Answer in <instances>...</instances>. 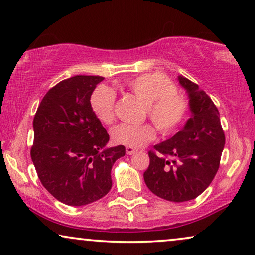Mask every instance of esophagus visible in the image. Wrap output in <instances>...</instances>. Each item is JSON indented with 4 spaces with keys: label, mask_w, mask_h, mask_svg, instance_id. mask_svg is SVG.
Instances as JSON below:
<instances>
[{
    "label": "esophagus",
    "mask_w": 255,
    "mask_h": 255,
    "mask_svg": "<svg viewBox=\"0 0 255 255\" xmlns=\"http://www.w3.org/2000/svg\"><path fill=\"white\" fill-rule=\"evenodd\" d=\"M136 151H137V150L134 149V148H131V146H127V148H126V153H127V155H129V156L134 155Z\"/></svg>",
    "instance_id": "34e87169"
}]
</instances>
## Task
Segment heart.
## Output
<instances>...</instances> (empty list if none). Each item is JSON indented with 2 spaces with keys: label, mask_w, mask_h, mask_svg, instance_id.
Instances as JSON below:
<instances>
[{
  "label": "heart",
  "mask_w": 255,
  "mask_h": 255,
  "mask_svg": "<svg viewBox=\"0 0 255 255\" xmlns=\"http://www.w3.org/2000/svg\"><path fill=\"white\" fill-rule=\"evenodd\" d=\"M125 87L145 103L144 112L162 134H170L184 123L188 104L179 95L172 82L159 73H146L125 81ZM91 109L100 123L109 125L114 120L116 92L100 87L92 93ZM118 144L141 148L155 138V129L150 125L121 124L111 131Z\"/></svg>",
  "instance_id": "obj_1"
}]
</instances>
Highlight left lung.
I'll use <instances>...</instances> for the list:
<instances>
[{
  "instance_id": "8db88e82",
  "label": "left lung",
  "mask_w": 255,
  "mask_h": 255,
  "mask_svg": "<svg viewBox=\"0 0 255 255\" xmlns=\"http://www.w3.org/2000/svg\"><path fill=\"white\" fill-rule=\"evenodd\" d=\"M188 96L191 118L174 136L149 151L145 185L153 194L172 202L193 200L206 191L220 167L225 136L220 113L199 85L178 76Z\"/></svg>"
}]
</instances>
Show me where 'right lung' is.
I'll use <instances>...</instances> for the list:
<instances>
[{"instance_id":"1","label":"right lung","mask_w":255,"mask_h":255,"mask_svg":"<svg viewBox=\"0 0 255 255\" xmlns=\"http://www.w3.org/2000/svg\"><path fill=\"white\" fill-rule=\"evenodd\" d=\"M102 76L61 81L46 93L33 119L31 158L41 184L60 202L85 206L112 187L111 170L126 149L109 148L110 136L91 109Z\"/></svg>"}]
</instances>
